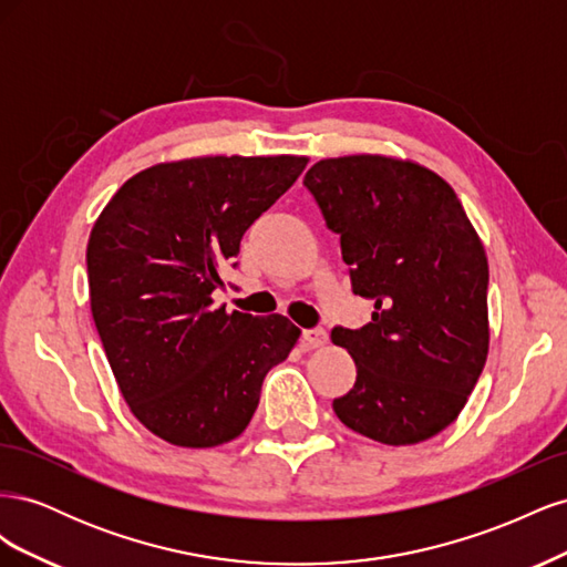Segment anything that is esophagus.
<instances>
[{"mask_svg": "<svg viewBox=\"0 0 567 567\" xmlns=\"http://www.w3.org/2000/svg\"><path fill=\"white\" fill-rule=\"evenodd\" d=\"M326 340H329V336H326L323 329H307L302 331V342L307 348H321L326 346Z\"/></svg>", "mask_w": 567, "mask_h": 567, "instance_id": "34e87169", "label": "esophagus"}]
</instances>
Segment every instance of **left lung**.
Listing matches in <instances>:
<instances>
[{"label": "left lung", "mask_w": 567, "mask_h": 567, "mask_svg": "<svg viewBox=\"0 0 567 567\" xmlns=\"http://www.w3.org/2000/svg\"><path fill=\"white\" fill-rule=\"evenodd\" d=\"M302 184L340 236L352 293L373 302L362 329L331 331L357 364L336 416L394 447L437 435L489 348L487 257L461 200L431 169L383 156L319 161Z\"/></svg>", "instance_id": "obj_1"}]
</instances>
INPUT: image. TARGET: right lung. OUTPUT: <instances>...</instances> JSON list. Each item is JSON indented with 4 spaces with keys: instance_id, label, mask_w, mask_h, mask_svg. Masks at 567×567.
Segmentation results:
<instances>
[{
    "instance_id": "right-lung-1",
    "label": "right lung",
    "mask_w": 567,
    "mask_h": 567,
    "mask_svg": "<svg viewBox=\"0 0 567 567\" xmlns=\"http://www.w3.org/2000/svg\"><path fill=\"white\" fill-rule=\"evenodd\" d=\"M307 165L298 156H208L127 179L87 244L96 331L132 414L177 447L246 431L262 381L300 338L281 315L227 312L213 293L252 221Z\"/></svg>"
}]
</instances>
